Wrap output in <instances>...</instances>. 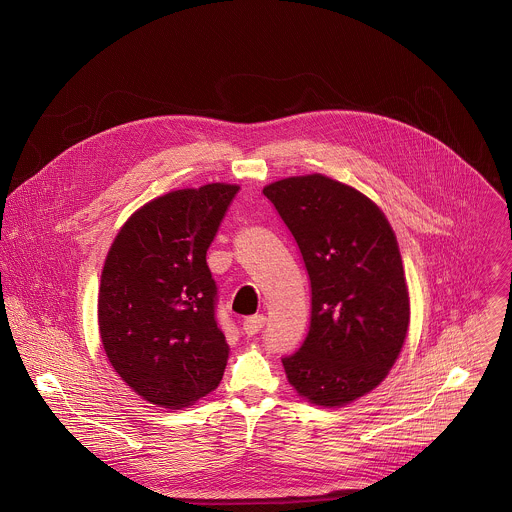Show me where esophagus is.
<instances>
[{
  "label": "esophagus",
  "mask_w": 512,
  "mask_h": 512,
  "mask_svg": "<svg viewBox=\"0 0 512 512\" xmlns=\"http://www.w3.org/2000/svg\"><path fill=\"white\" fill-rule=\"evenodd\" d=\"M264 325H266V317H264V315H254V317L244 319L242 331H244L248 337H252V335L260 333V331L264 329Z\"/></svg>",
  "instance_id": "esophagus-1"
}]
</instances>
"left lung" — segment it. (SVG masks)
Returning a JSON list of instances; mask_svg holds the SVG:
<instances>
[{
	"label": "left lung",
	"instance_id": "8db88e82",
	"mask_svg": "<svg viewBox=\"0 0 512 512\" xmlns=\"http://www.w3.org/2000/svg\"><path fill=\"white\" fill-rule=\"evenodd\" d=\"M264 195L292 232L311 286L307 337L282 359L288 380L313 404H349L382 382L406 339L396 236L363 193L319 173L276 181Z\"/></svg>",
	"mask_w": 512,
	"mask_h": 512
}]
</instances>
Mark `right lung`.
<instances>
[{
	"instance_id": "add662e5",
	"label": "right lung",
	"mask_w": 512,
	"mask_h": 512,
	"mask_svg": "<svg viewBox=\"0 0 512 512\" xmlns=\"http://www.w3.org/2000/svg\"><path fill=\"white\" fill-rule=\"evenodd\" d=\"M236 185L167 193L118 232L102 270L98 325L110 365L147 402L179 410L219 386L228 345L207 266Z\"/></svg>"
}]
</instances>
